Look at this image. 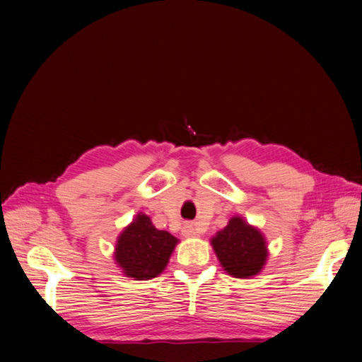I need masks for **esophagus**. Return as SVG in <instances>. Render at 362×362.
I'll list each match as a JSON object with an SVG mask.
<instances>
[{"mask_svg":"<svg viewBox=\"0 0 362 362\" xmlns=\"http://www.w3.org/2000/svg\"><path fill=\"white\" fill-rule=\"evenodd\" d=\"M197 233L199 231H197L194 223H185L182 226V234L185 238H194V236H197Z\"/></svg>","mask_w":362,"mask_h":362,"instance_id":"1","label":"esophagus"}]
</instances>
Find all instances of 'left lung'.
<instances>
[{"label":"left lung","instance_id":"obj_1","mask_svg":"<svg viewBox=\"0 0 362 362\" xmlns=\"http://www.w3.org/2000/svg\"><path fill=\"white\" fill-rule=\"evenodd\" d=\"M213 250L223 270L233 277H251L262 270L268 250L264 234L240 216H234L211 239Z\"/></svg>","mask_w":362,"mask_h":362}]
</instances>
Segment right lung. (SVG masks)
Returning a JSON list of instances; mask_svg holds the SVG:
<instances>
[{"mask_svg":"<svg viewBox=\"0 0 362 362\" xmlns=\"http://www.w3.org/2000/svg\"><path fill=\"white\" fill-rule=\"evenodd\" d=\"M177 242L173 234L157 230L149 216L139 213L117 239L115 262L136 281L153 279L165 270Z\"/></svg>","mask_w":362,"mask_h":362,"instance_id":"add662e5","label":"right lung"}]
</instances>
